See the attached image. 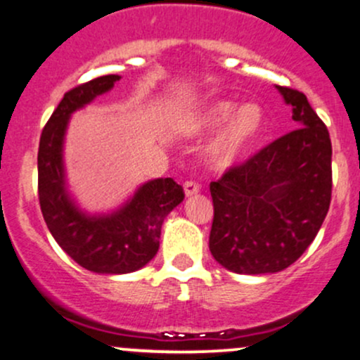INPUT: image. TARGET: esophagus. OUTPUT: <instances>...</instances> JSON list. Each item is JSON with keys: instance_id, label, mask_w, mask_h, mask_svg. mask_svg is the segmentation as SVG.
I'll use <instances>...</instances> for the list:
<instances>
[{"instance_id": "1", "label": "esophagus", "mask_w": 360, "mask_h": 360, "mask_svg": "<svg viewBox=\"0 0 360 360\" xmlns=\"http://www.w3.org/2000/svg\"><path fill=\"white\" fill-rule=\"evenodd\" d=\"M183 188H184V194H186V196H188V198H189V196H194V194L200 191V186L194 183V181H186Z\"/></svg>"}]
</instances>
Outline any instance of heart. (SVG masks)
<instances>
[{
	"instance_id": "obj_1",
	"label": "heart",
	"mask_w": 360,
	"mask_h": 360,
	"mask_svg": "<svg viewBox=\"0 0 360 360\" xmlns=\"http://www.w3.org/2000/svg\"><path fill=\"white\" fill-rule=\"evenodd\" d=\"M225 126L208 150V164L217 171L232 169L249 157L262 135L266 118L260 106L249 103L238 108L232 100H217L206 105L194 120L201 134H213Z\"/></svg>"
}]
</instances>
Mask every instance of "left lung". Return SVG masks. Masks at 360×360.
<instances>
[{
	"label": "left lung",
	"mask_w": 360,
	"mask_h": 360,
	"mask_svg": "<svg viewBox=\"0 0 360 360\" xmlns=\"http://www.w3.org/2000/svg\"><path fill=\"white\" fill-rule=\"evenodd\" d=\"M298 128L210 184V250L237 274L291 266L315 240L332 200V142L303 93L276 86Z\"/></svg>",
	"instance_id": "obj_1"
}]
</instances>
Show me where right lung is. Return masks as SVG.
Listing matches in <instances>:
<instances>
[{"instance_id": "1", "label": "right lung", "mask_w": 360, "mask_h": 360, "mask_svg": "<svg viewBox=\"0 0 360 360\" xmlns=\"http://www.w3.org/2000/svg\"><path fill=\"white\" fill-rule=\"evenodd\" d=\"M117 74L84 82L64 94L39 146V200L44 220L60 249L84 269L98 274H128L147 266L159 250L166 217L184 200L171 177L143 183L134 196L110 213H88L68 189L64 140L74 111L108 93Z\"/></svg>"}]
</instances>
